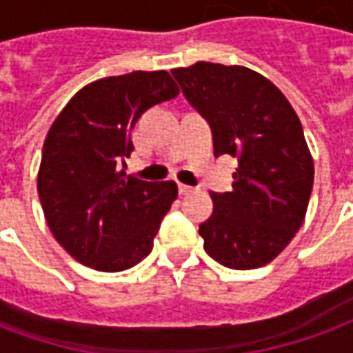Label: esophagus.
<instances>
[{
  "label": "esophagus",
  "mask_w": 353,
  "mask_h": 353,
  "mask_svg": "<svg viewBox=\"0 0 353 353\" xmlns=\"http://www.w3.org/2000/svg\"><path fill=\"white\" fill-rule=\"evenodd\" d=\"M194 192V188L192 186H186V184H179V194L180 195H188Z\"/></svg>",
  "instance_id": "esophagus-1"
}]
</instances>
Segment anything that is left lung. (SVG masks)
I'll return each mask as SVG.
<instances>
[{
  "label": "left lung",
  "instance_id": "8db88e82",
  "mask_svg": "<svg viewBox=\"0 0 353 353\" xmlns=\"http://www.w3.org/2000/svg\"><path fill=\"white\" fill-rule=\"evenodd\" d=\"M171 73L210 125L214 156L239 159L233 190L210 192L214 210L199 225L205 250L230 269L263 267L303 225L312 192L299 117L269 79L243 65L197 61Z\"/></svg>",
  "mask_w": 353,
  "mask_h": 353
}]
</instances>
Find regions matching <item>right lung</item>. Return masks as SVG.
Returning a JSON list of instances; mask_svg holds the SVG:
<instances>
[{
    "label": "right lung",
    "instance_id": "obj_1",
    "mask_svg": "<svg viewBox=\"0 0 353 353\" xmlns=\"http://www.w3.org/2000/svg\"><path fill=\"white\" fill-rule=\"evenodd\" d=\"M179 92L167 71L107 77L79 90L50 125L37 192L54 239L79 263L118 272L152 252L179 188L135 179L122 165L141 114Z\"/></svg>",
    "mask_w": 353,
    "mask_h": 353
}]
</instances>
